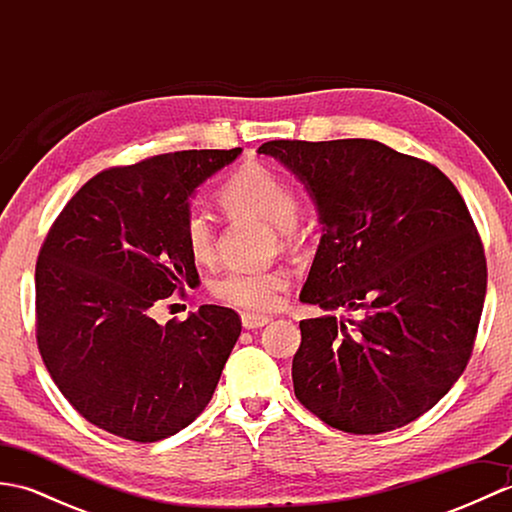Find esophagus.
Listing matches in <instances>:
<instances>
[{"mask_svg":"<svg viewBox=\"0 0 512 512\" xmlns=\"http://www.w3.org/2000/svg\"><path fill=\"white\" fill-rule=\"evenodd\" d=\"M270 321V317H264V314H250L244 312L242 314V325L246 330H257V328H264V325Z\"/></svg>","mask_w":512,"mask_h":512,"instance_id":"obj_1","label":"esophagus"}]
</instances>
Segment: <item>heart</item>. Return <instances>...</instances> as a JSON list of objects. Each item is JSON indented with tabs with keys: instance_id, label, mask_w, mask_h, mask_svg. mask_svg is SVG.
Here are the masks:
<instances>
[{
	"instance_id": "1",
	"label": "heart",
	"mask_w": 512,
	"mask_h": 512,
	"mask_svg": "<svg viewBox=\"0 0 512 512\" xmlns=\"http://www.w3.org/2000/svg\"><path fill=\"white\" fill-rule=\"evenodd\" d=\"M228 215L257 217L288 233L297 220V193L290 184L262 165H248L228 178L217 193ZM184 244L195 262H206L213 255L215 228L211 215L191 209L182 224ZM288 286L284 270H253V273H228L213 284V295L231 306L264 312L273 310L281 292Z\"/></svg>"
}]
</instances>
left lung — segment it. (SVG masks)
<instances>
[{
  "label": "left lung",
  "mask_w": 512,
  "mask_h": 512,
  "mask_svg": "<svg viewBox=\"0 0 512 512\" xmlns=\"http://www.w3.org/2000/svg\"><path fill=\"white\" fill-rule=\"evenodd\" d=\"M317 206L323 235L299 299L295 394L325 424L358 436L405 427L469 363L486 297V257L444 173L378 140H270Z\"/></svg>",
  "instance_id": "1"
}]
</instances>
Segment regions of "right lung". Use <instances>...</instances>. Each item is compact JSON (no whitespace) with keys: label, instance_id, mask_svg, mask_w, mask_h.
I'll return each mask as SVG.
<instances>
[{"label":"right lung","instance_id":"1","mask_svg":"<svg viewBox=\"0 0 512 512\" xmlns=\"http://www.w3.org/2000/svg\"><path fill=\"white\" fill-rule=\"evenodd\" d=\"M242 149H189L101 171L65 204L35 270L37 345L61 394L103 431L156 442L209 405L242 332L200 306L156 323L151 308L198 284L182 235L189 198Z\"/></svg>","mask_w":512,"mask_h":512}]
</instances>
